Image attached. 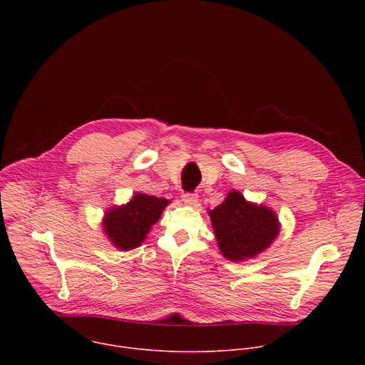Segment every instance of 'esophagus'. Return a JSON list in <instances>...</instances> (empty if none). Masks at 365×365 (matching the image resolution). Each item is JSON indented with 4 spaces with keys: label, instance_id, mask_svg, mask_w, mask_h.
<instances>
[{
    "label": "esophagus",
    "instance_id": "esophagus-1",
    "mask_svg": "<svg viewBox=\"0 0 365 365\" xmlns=\"http://www.w3.org/2000/svg\"><path fill=\"white\" fill-rule=\"evenodd\" d=\"M182 197H183V202L189 203V205H196V202H197V193H195V192H185L182 195Z\"/></svg>",
    "mask_w": 365,
    "mask_h": 365
}]
</instances>
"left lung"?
<instances>
[{
  "mask_svg": "<svg viewBox=\"0 0 365 365\" xmlns=\"http://www.w3.org/2000/svg\"><path fill=\"white\" fill-rule=\"evenodd\" d=\"M218 245L232 262L251 258L266 250L279 234L277 217L266 206L248 203L240 192L210 211Z\"/></svg>",
  "mask_w": 365,
  "mask_h": 365,
  "instance_id": "8db88e82",
  "label": "left lung"
}]
</instances>
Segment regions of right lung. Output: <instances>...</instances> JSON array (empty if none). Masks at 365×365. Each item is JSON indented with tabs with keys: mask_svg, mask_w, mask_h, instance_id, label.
Instances as JSON below:
<instances>
[{
	"mask_svg": "<svg viewBox=\"0 0 365 365\" xmlns=\"http://www.w3.org/2000/svg\"><path fill=\"white\" fill-rule=\"evenodd\" d=\"M168 203L169 200L165 197L137 193L127 205L117 206L107 212L103 228L117 248L123 251L133 250L144 241Z\"/></svg>",
	"mask_w": 365,
	"mask_h": 365,
	"instance_id": "1",
	"label": "right lung"
}]
</instances>
